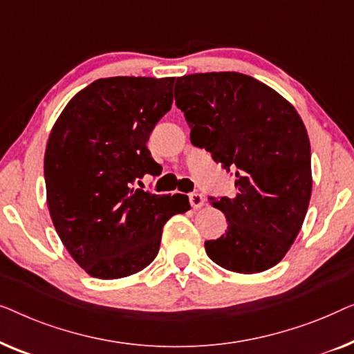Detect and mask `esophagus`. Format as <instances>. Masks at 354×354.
I'll list each match as a JSON object with an SVG mask.
<instances>
[{
	"mask_svg": "<svg viewBox=\"0 0 354 354\" xmlns=\"http://www.w3.org/2000/svg\"><path fill=\"white\" fill-rule=\"evenodd\" d=\"M189 202H191V207L197 210V208H202L203 205H205V197L198 192H192L191 196H189Z\"/></svg>",
	"mask_w": 354,
	"mask_h": 354,
	"instance_id": "esophagus-1",
	"label": "esophagus"
}]
</instances>
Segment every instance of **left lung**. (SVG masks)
Returning <instances> with one entry per match:
<instances>
[{
    "instance_id": "obj_1",
    "label": "left lung",
    "mask_w": 354,
    "mask_h": 354,
    "mask_svg": "<svg viewBox=\"0 0 354 354\" xmlns=\"http://www.w3.org/2000/svg\"><path fill=\"white\" fill-rule=\"evenodd\" d=\"M175 99L192 144L236 171V196L212 198L227 229L205 242L207 255L241 274L276 266L300 232L313 187L310 138L295 107L239 72L179 77Z\"/></svg>"
}]
</instances>
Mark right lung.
Here are the masks:
<instances>
[{
	"label": "right lung",
	"mask_w": 354,
	"mask_h": 354,
	"mask_svg": "<svg viewBox=\"0 0 354 354\" xmlns=\"http://www.w3.org/2000/svg\"><path fill=\"white\" fill-rule=\"evenodd\" d=\"M175 78H99L73 96L49 133L46 202L64 247L89 276L122 279L157 257L165 223L187 212L184 194L133 187L156 173L147 141L171 109Z\"/></svg>",
	"instance_id": "right-lung-1"
}]
</instances>
